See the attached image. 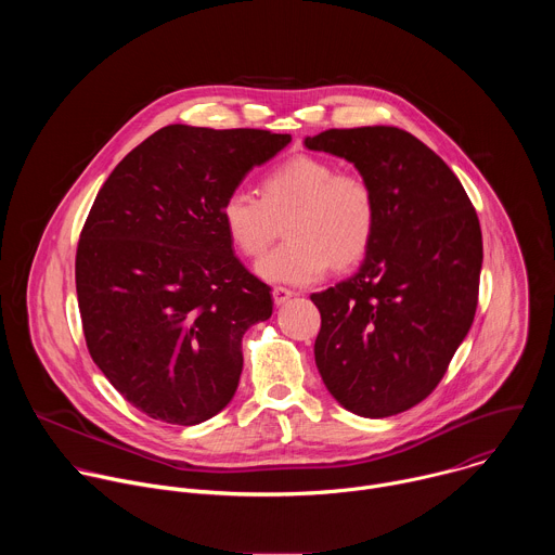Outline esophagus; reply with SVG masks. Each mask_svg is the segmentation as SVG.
I'll return each mask as SVG.
<instances>
[{
  "label": "esophagus",
  "instance_id": "1",
  "mask_svg": "<svg viewBox=\"0 0 555 555\" xmlns=\"http://www.w3.org/2000/svg\"><path fill=\"white\" fill-rule=\"evenodd\" d=\"M272 296H274V302H276V305H283V302H287V300L294 296V292L287 289V287H283V285H276V287L272 289Z\"/></svg>",
  "mask_w": 555,
  "mask_h": 555
}]
</instances>
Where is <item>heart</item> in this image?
Returning a JSON list of instances; mask_svg holds the SVG:
<instances>
[{"label":"heart","mask_w":555,"mask_h":555,"mask_svg":"<svg viewBox=\"0 0 555 555\" xmlns=\"http://www.w3.org/2000/svg\"><path fill=\"white\" fill-rule=\"evenodd\" d=\"M230 244L244 257H259L272 242L276 219L287 217V242L257 263L272 283L305 285L325 270L358 266L377 230V195L356 171H338L315 155H294L261 182V197L232 189L219 208Z\"/></svg>","instance_id":"heart-1"}]
</instances>
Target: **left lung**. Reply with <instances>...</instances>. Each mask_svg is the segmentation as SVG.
<instances>
[{"instance_id":"left-lung-1","label":"left lung","mask_w":555,"mask_h":555,"mask_svg":"<svg viewBox=\"0 0 555 555\" xmlns=\"http://www.w3.org/2000/svg\"><path fill=\"white\" fill-rule=\"evenodd\" d=\"M311 151L353 163L377 195V230L360 270L311 294L321 311L315 366L351 413H404L437 388L479 302L483 240L459 178L398 127L327 129Z\"/></svg>"}]
</instances>
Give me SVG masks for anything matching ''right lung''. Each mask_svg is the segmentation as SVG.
<instances>
[{"label": "right lung", "instance_id": "right-lung-1", "mask_svg": "<svg viewBox=\"0 0 555 555\" xmlns=\"http://www.w3.org/2000/svg\"><path fill=\"white\" fill-rule=\"evenodd\" d=\"M289 140L169 125L99 191L76 248L78 311L92 360L146 417L193 426L232 400L272 289L234 257L219 208Z\"/></svg>", "mask_w": 555, "mask_h": 555}]
</instances>
